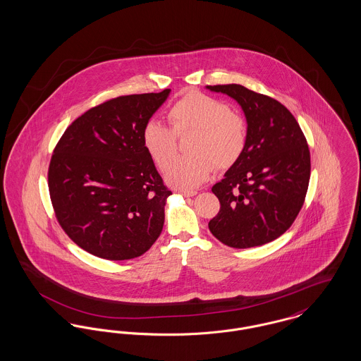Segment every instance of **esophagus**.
I'll list each match as a JSON object with an SVG mask.
<instances>
[{
	"instance_id": "1",
	"label": "esophagus",
	"mask_w": 361,
	"mask_h": 361,
	"mask_svg": "<svg viewBox=\"0 0 361 361\" xmlns=\"http://www.w3.org/2000/svg\"><path fill=\"white\" fill-rule=\"evenodd\" d=\"M178 193L180 195H183V196H185V197H192V196H195L196 195V192L195 190H178Z\"/></svg>"
}]
</instances>
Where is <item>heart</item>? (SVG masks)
I'll use <instances>...</instances> for the list:
<instances>
[{
  "instance_id": "1",
  "label": "heart",
  "mask_w": 361,
  "mask_h": 361,
  "mask_svg": "<svg viewBox=\"0 0 361 361\" xmlns=\"http://www.w3.org/2000/svg\"><path fill=\"white\" fill-rule=\"evenodd\" d=\"M172 128L158 121L146 123L142 139L146 152L161 171H166L176 152V137L195 132L189 146L193 156L179 159L166 172V180L176 188L193 189L218 168L230 166L240 157L246 126L227 104L200 92H188L168 111Z\"/></svg>"
}]
</instances>
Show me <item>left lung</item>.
Masks as SVG:
<instances>
[{
	"mask_svg": "<svg viewBox=\"0 0 361 361\" xmlns=\"http://www.w3.org/2000/svg\"><path fill=\"white\" fill-rule=\"evenodd\" d=\"M237 100L246 116L243 150L212 187L221 209L212 235L235 249L279 238L296 219L309 188V145L291 112L275 99L237 84L207 86Z\"/></svg>",
	"mask_w": 361,
	"mask_h": 361,
	"instance_id": "1",
	"label": "left lung"
}]
</instances>
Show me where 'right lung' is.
Segmentation results:
<instances>
[{"label":"right lung","mask_w":361,"mask_h":361,"mask_svg":"<svg viewBox=\"0 0 361 361\" xmlns=\"http://www.w3.org/2000/svg\"><path fill=\"white\" fill-rule=\"evenodd\" d=\"M169 93L99 104L73 121L54 149L47 176L55 218L70 240L96 257H139L162 231L172 192L142 133Z\"/></svg>","instance_id":"add662e5"}]
</instances>
